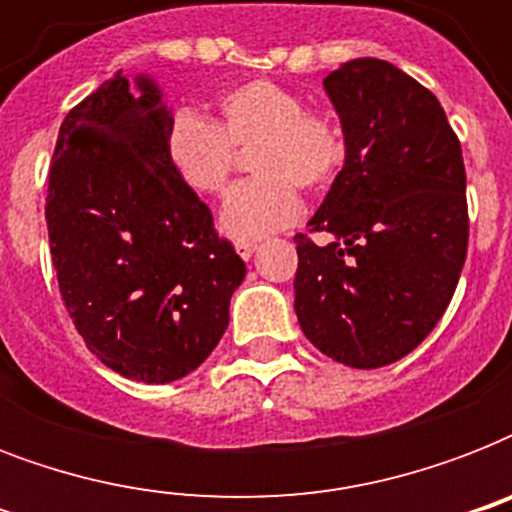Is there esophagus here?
<instances>
[{
    "label": "esophagus",
    "mask_w": 512,
    "mask_h": 512,
    "mask_svg": "<svg viewBox=\"0 0 512 512\" xmlns=\"http://www.w3.org/2000/svg\"><path fill=\"white\" fill-rule=\"evenodd\" d=\"M255 249H257V241H239V244H236V252H239L244 260H249V257L255 255Z\"/></svg>",
    "instance_id": "34e87169"
}]
</instances>
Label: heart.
<instances>
[{
	"mask_svg": "<svg viewBox=\"0 0 512 512\" xmlns=\"http://www.w3.org/2000/svg\"><path fill=\"white\" fill-rule=\"evenodd\" d=\"M249 146L247 167L255 177L236 185L220 209V228L239 241L295 223L303 212L297 188L327 191L348 162L340 119L308 108L300 92L271 79L225 90L215 100L212 122L180 111L164 138L172 172L199 196H220L231 183L236 151Z\"/></svg>",
	"mask_w": 512,
	"mask_h": 512,
	"instance_id": "b5f03b06",
	"label": "heart"
}]
</instances>
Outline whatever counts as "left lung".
I'll return each mask as SVG.
<instances>
[{
    "mask_svg": "<svg viewBox=\"0 0 512 512\" xmlns=\"http://www.w3.org/2000/svg\"><path fill=\"white\" fill-rule=\"evenodd\" d=\"M348 162L311 233H297L295 311L305 337L353 369L412 353L444 316L468 255L460 140L438 98L388 60L358 58L324 79Z\"/></svg>",
    "mask_w": 512,
    "mask_h": 512,
    "instance_id": "1",
    "label": "left lung"
}]
</instances>
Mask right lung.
<instances>
[{
    "instance_id": "obj_1",
    "label": "right lung",
    "mask_w": 512,
    "mask_h": 512,
    "mask_svg": "<svg viewBox=\"0 0 512 512\" xmlns=\"http://www.w3.org/2000/svg\"><path fill=\"white\" fill-rule=\"evenodd\" d=\"M138 90L116 71L68 111L44 217L76 332L108 369L159 385L215 350L247 265L167 162L159 87Z\"/></svg>"
}]
</instances>
